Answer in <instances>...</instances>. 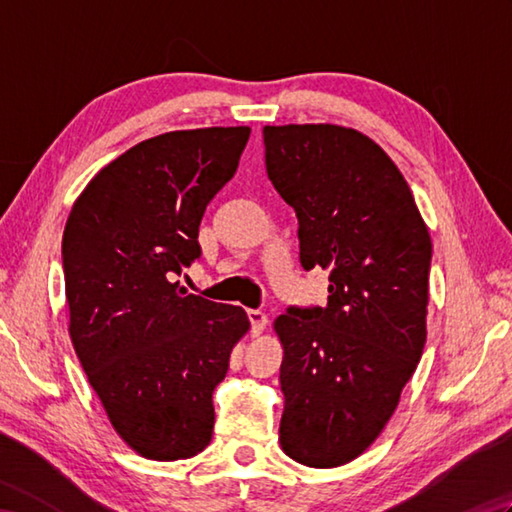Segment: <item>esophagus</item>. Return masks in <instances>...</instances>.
<instances>
[{"label":"esophagus","instance_id":"obj_1","mask_svg":"<svg viewBox=\"0 0 512 512\" xmlns=\"http://www.w3.org/2000/svg\"><path fill=\"white\" fill-rule=\"evenodd\" d=\"M248 321H250V334L257 336V334L264 332L268 317H266V312H262V310H248Z\"/></svg>","mask_w":512,"mask_h":512}]
</instances>
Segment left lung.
Segmentation results:
<instances>
[{
  "label": "left lung",
  "instance_id": "8db88e82",
  "mask_svg": "<svg viewBox=\"0 0 512 512\" xmlns=\"http://www.w3.org/2000/svg\"><path fill=\"white\" fill-rule=\"evenodd\" d=\"M266 171L299 220L303 270L330 273L328 306H290L281 449L330 469L394 413L427 341L431 237L407 180L372 138L339 125L264 127Z\"/></svg>",
  "mask_w": 512,
  "mask_h": 512
}]
</instances>
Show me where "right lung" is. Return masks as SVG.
<instances>
[{"instance_id":"1","label":"right lung","mask_w":512,"mask_h":512,"mask_svg":"<svg viewBox=\"0 0 512 512\" xmlns=\"http://www.w3.org/2000/svg\"><path fill=\"white\" fill-rule=\"evenodd\" d=\"M250 127L143 140L74 202L61 257L74 352L112 427L151 460L211 442L213 391L248 332L239 306L189 295L206 206L235 176Z\"/></svg>"}]
</instances>
